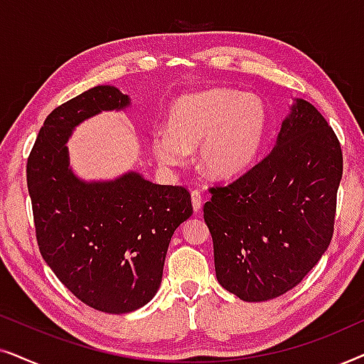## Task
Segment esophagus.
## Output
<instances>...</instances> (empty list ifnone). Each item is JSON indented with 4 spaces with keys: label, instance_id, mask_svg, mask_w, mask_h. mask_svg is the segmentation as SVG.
<instances>
[{
    "label": "esophagus",
    "instance_id": "esophagus-1",
    "mask_svg": "<svg viewBox=\"0 0 364 364\" xmlns=\"http://www.w3.org/2000/svg\"><path fill=\"white\" fill-rule=\"evenodd\" d=\"M192 207H193V210L196 212H198L202 208V193H200V191H192Z\"/></svg>",
    "mask_w": 364,
    "mask_h": 364
}]
</instances>
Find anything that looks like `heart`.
Here are the masks:
<instances>
[{
    "label": "heart",
    "instance_id": "1",
    "mask_svg": "<svg viewBox=\"0 0 364 364\" xmlns=\"http://www.w3.org/2000/svg\"><path fill=\"white\" fill-rule=\"evenodd\" d=\"M268 126L265 102L235 89H210L173 104L167 129L154 132L152 147L162 166L186 161L197 149V162L213 177H233L252 166Z\"/></svg>",
    "mask_w": 364,
    "mask_h": 364
}]
</instances>
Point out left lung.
I'll list each match as a JSON object with an SVG mask.
<instances>
[{
	"mask_svg": "<svg viewBox=\"0 0 364 364\" xmlns=\"http://www.w3.org/2000/svg\"><path fill=\"white\" fill-rule=\"evenodd\" d=\"M341 176L335 131L298 99L275 147L233 182L208 188L203 218L218 283L243 301L296 287L330 245Z\"/></svg>",
	"mask_w": 364,
	"mask_h": 364,
	"instance_id": "1",
	"label": "left lung"
}]
</instances>
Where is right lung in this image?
<instances>
[{"label": "right lung", "mask_w": 364, "mask_h": 364, "mask_svg": "<svg viewBox=\"0 0 364 364\" xmlns=\"http://www.w3.org/2000/svg\"><path fill=\"white\" fill-rule=\"evenodd\" d=\"M129 106L114 86H96L49 114L26 164L39 252L64 287L87 306L129 313L152 300L176 228L192 215L182 186L129 172L82 182L69 168L73 129L101 111Z\"/></svg>", "instance_id": "add662e5"}]
</instances>
